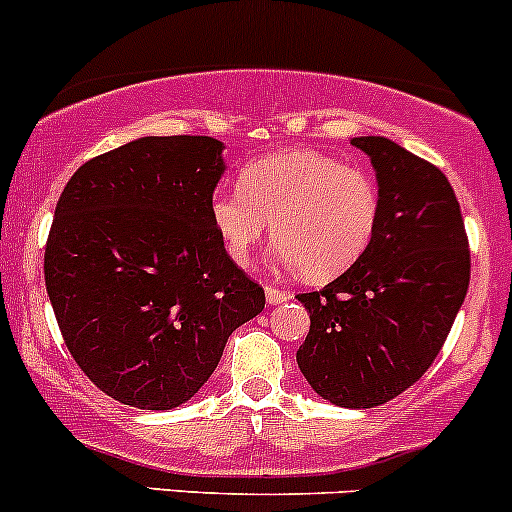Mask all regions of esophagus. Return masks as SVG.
Returning a JSON list of instances; mask_svg holds the SVG:
<instances>
[{"mask_svg":"<svg viewBox=\"0 0 512 512\" xmlns=\"http://www.w3.org/2000/svg\"><path fill=\"white\" fill-rule=\"evenodd\" d=\"M293 293L286 291V288H276V286H266V300L271 305H278V303H286V300H291Z\"/></svg>","mask_w":512,"mask_h":512,"instance_id":"esophagus-1","label":"esophagus"}]
</instances>
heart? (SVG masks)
I'll return each instance as SVG.
<instances>
[{
	"label": "heart",
	"instance_id": "obj_1",
	"mask_svg": "<svg viewBox=\"0 0 512 512\" xmlns=\"http://www.w3.org/2000/svg\"><path fill=\"white\" fill-rule=\"evenodd\" d=\"M214 231L239 266L254 261L271 224L278 256L308 281H333L370 249L382 214L377 179L315 150L251 160L239 189L209 204Z\"/></svg>",
	"mask_w": 512,
	"mask_h": 512
}]
</instances>
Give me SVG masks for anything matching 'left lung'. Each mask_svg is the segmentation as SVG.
<instances>
[{"instance_id": "left-lung-1", "label": "left lung", "mask_w": 512, "mask_h": 512, "mask_svg": "<svg viewBox=\"0 0 512 512\" xmlns=\"http://www.w3.org/2000/svg\"><path fill=\"white\" fill-rule=\"evenodd\" d=\"M377 170L382 214L365 256L323 291L298 293L310 333L300 372L337 407L372 409L419 382L444 347L471 281L449 179L387 138H352Z\"/></svg>"}]
</instances>
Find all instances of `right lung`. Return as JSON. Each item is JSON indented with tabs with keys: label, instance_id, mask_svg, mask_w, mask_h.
Instances as JSON below:
<instances>
[{
	"label": "right lung",
	"instance_id": "obj_1",
	"mask_svg": "<svg viewBox=\"0 0 512 512\" xmlns=\"http://www.w3.org/2000/svg\"><path fill=\"white\" fill-rule=\"evenodd\" d=\"M221 172L219 140L170 135L103 152L63 187L46 291L76 365L120 404L187 402L266 305L214 231Z\"/></svg>",
	"mask_w": 512,
	"mask_h": 512
}]
</instances>
